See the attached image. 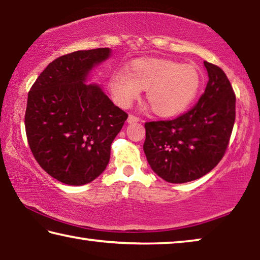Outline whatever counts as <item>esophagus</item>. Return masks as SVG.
<instances>
[{"label": "esophagus", "mask_w": 260, "mask_h": 260, "mask_svg": "<svg viewBox=\"0 0 260 260\" xmlns=\"http://www.w3.org/2000/svg\"><path fill=\"white\" fill-rule=\"evenodd\" d=\"M127 121L129 122V124H134V122H138L140 121V118L134 116V114H129L128 116V119H127Z\"/></svg>", "instance_id": "esophagus-1"}]
</instances>
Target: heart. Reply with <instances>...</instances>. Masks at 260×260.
I'll use <instances>...</instances> for the list:
<instances>
[{"label": "heart", "instance_id": "obj_1", "mask_svg": "<svg viewBox=\"0 0 260 260\" xmlns=\"http://www.w3.org/2000/svg\"><path fill=\"white\" fill-rule=\"evenodd\" d=\"M201 86L197 70L189 64L160 58L138 59L127 71L113 74L110 89L116 102L128 108L146 90L152 111L160 117L179 114L190 104Z\"/></svg>", "mask_w": 260, "mask_h": 260}]
</instances>
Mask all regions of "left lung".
I'll use <instances>...</instances> for the list:
<instances>
[{"label": "left lung", "instance_id": "1", "mask_svg": "<svg viewBox=\"0 0 260 260\" xmlns=\"http://www.w3.org/2000/svg\"><path fill=\"white\" fill-rule=\"evenodd\" d=\"M205 91L193 107L172 120L148 121L143 150L153 172L171 183L200 179L218 165L235 121V93L225 72L204 61Z\"/></svg>", "mask_w": 260, "mask_h": 260}]
</instances>
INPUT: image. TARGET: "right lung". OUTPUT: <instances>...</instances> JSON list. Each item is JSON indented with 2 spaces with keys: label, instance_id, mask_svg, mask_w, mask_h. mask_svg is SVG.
<instances>
[{
  "label": "right lung",
  "instance_id": "add662e5",
  "mask_svg": "<svg viewBox=\"0 0 260 260\" xmlns=\"http://www.w3.org/2000/svg\"><path fill=\"white\" fill-rule=\"evenodd\" d=\"M109 48L79 50L52 60L30 87L25 112L35 160L52 178L81 186L102 174L111 143L128 117L86 78Z\"/></svg>",
  "mask_w": 260,
  "mask_h": 260
}]
</instances>
